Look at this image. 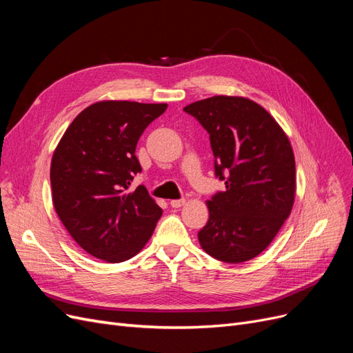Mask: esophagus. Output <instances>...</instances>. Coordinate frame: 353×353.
Returning a JSON list of instances; mask_svg holds the SVG:
<instances>
[{"mask_svg":"<svg viewBox=\"0 0 353 353\" xmlns=\"http://www.w3.org/2000/svg\"><path fill=\"white\" fill-rule=\"evenodd\" d=\"M185 205V199H178V200H170V206L174 209H179L181 206Z\"/></svg>","mask_w":353,"mask_h":353,"instance_id":"esophagus-1","label":"esophagus"}]
</instances>
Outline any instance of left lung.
<instances>
[{
    "mask_svg": "<svg viewBox=\"0 0 353 353\" xmlns=\"http://www.w3.org/2000/svg\"><path fill=\"white\" fill-rule=\"evenodd\" d=\"M184 110L209 132L215 175L227 187L208 200L201 249L227 263L250 261L268 248L292 212V144L274 117L245 97L215 95Z\"/></svg>",
    "mask_w": 353,
    "mask_h": 353,
    "instance_id": "8db88e82",
    "label": "left lung"
}]
</instances>
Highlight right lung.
<instances>
[{"label":"right lung","instance_id":"right-lung-1","mask_svg":"<svg viewBox=\"0 0 353 353\" xmlns=\"http://www.w3.org/2000/svg\"><path fill=\"white\" fill-rule=\"evenodd\" d=\"M166 103L105 100L88 105L69 125L51 159L52 205L72 239L91 256L117 263L150 240L159 218L156 201L140 185L135 147Z\"/></svg>","mask_w":353,"mask_h":353}]
</instances>
